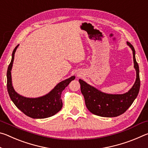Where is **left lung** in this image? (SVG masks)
<instances>
[{
	"mask_svg": "<svg viewBox=\"0 0 148 148\" xmlns=\"http://www.w3.org/2000/svg\"><path fill=\"white\" fill-rule=\"evenodd\" d=\"M127 43L132 50L134 66L136 71V81L128 92L121 95L106 94L89 86L81 79H79L81 92L84 97L86 107L92 114L106 117L120 116L131 106L138 94L140 86L139 66L135 58L134 47L129 42Z\"/></svg>",
	"mask_w": 148,
	"mask_h": 148,
	"instance_id": "8db88e82",
	"label": "left lung"
}]
</instances>
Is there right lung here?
Segmentation results:
<instances>
[{"label": "right lung", "instance_id": "1", "mask_svg": "<svg viewBox=\"0 0 148 148\" xmlns=\"http://www.w3.org/2000/svg\"><path fill=\"white\" fill-rule=\"evenodd\" d=\"M18 46L19 45H17L14 49L11 62L7 71V89L10 97L17 108L26 116L32 118L43 119L53 116L59 112L62 107L61 99L62 91L68 86L70 82L75 79V76H72L60 82L48 94L39 98H26L19 95L13 88L11 77L14 54Z\"/></svg>", "mask_w": 148, "mask_h": 148}]
</instances>
